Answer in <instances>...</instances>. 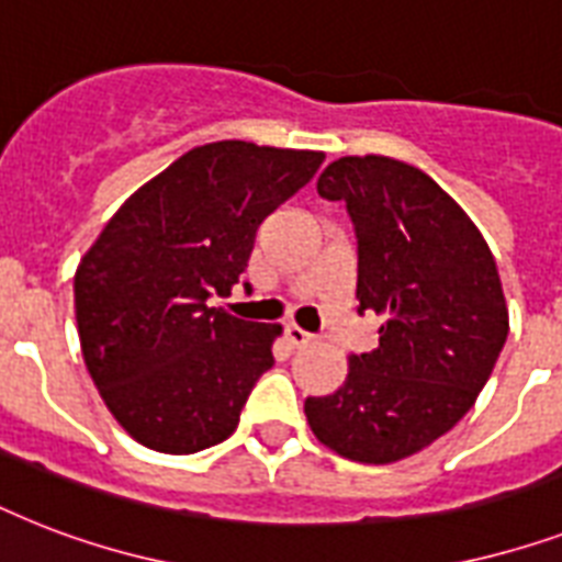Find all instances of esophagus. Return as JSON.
<instances>
[{"label": "esophagus", "mask_w": 562, "mask_h": 562, "mask_svg": "<svg viewBox=\"0 0 562 562\" xmlns=\"http://www.w3.org/2000/svg\"><path fill=\"white\" fill-rule=\"evenodd\" d=\"M285 341H289L291 347H306V344L312 341V335H308L306 329H300V326L289 324L285 326Z\"/></svg>", "instance_id": "esophagus-1"}]
</instances>
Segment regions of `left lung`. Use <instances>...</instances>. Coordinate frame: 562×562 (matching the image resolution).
I'll use <instances>...</instances> for the list:
<instances>
[{"mask_svg": "<svg viewBox=\"0 0 562 562\" xmlns=\"http://www.w3.org/2000/svg\"><path fill=\"white\" fill-rule=\"evenodd\" d=\"M317 194L347 206L359 315L384 324L338 391L308 396L306 419L350 461H400L454 428L496 368L507 341L496 259L461 206L408 162L341 157Z\"/></svg>", "mask_w": 562, "mask_h": 562, "instance_id": "1", "label": "left lung"}]
</instances>
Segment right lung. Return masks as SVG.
Masks as SVG:
<instances>
[{
	"instance_id": "right-lung-1",
	"label": "right lung",
	"mask_w": 562,
	"mask_h": 562,
	"mask_svg": "<svg viewBox=\"0 0 562 562\" xmlns=\"http://www.w3.org/2000/svg\"><path fill=\"white\" fill-rule=\"evenodd\" d=\"M324 154L201 145L127 198L75 273L81 352L127 435L166 454L227 440L280 326L210 306L227 297L256 229L315 178Z\"/></svg>"
}]
</instances>
